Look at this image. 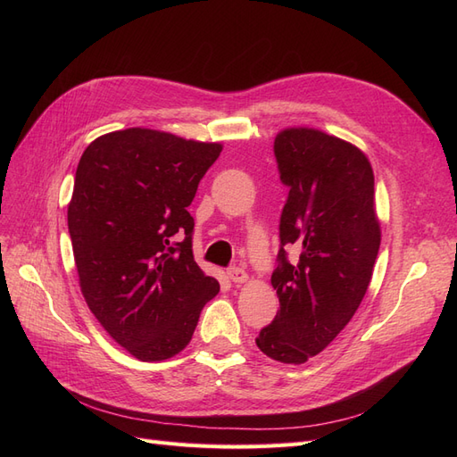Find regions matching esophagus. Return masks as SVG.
<instances>
[{
    "instance_id": "1",
    "label": "esophagus",
    "mask_w": 457,
    "mask_h": 457,
    "mask_svg": "<svg viewBox=\"0 0 457 457\" xmlns=\"http://www.w3.org/2000/svg\"><path fill=\"white\" fill-rule=\"evenodd\" d=\"M227 276L230 278V282H234V284H242V282L247 280V272L240 267H230L227 270Z\"/></svg>"
}]
</instances>
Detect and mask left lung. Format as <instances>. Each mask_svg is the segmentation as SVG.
Instances as JSON below:
<instances>
[{"label": "left lung", "mask_w": 457, "mask_h": 457, "mask_svg": "<svg viewBox=\"0 0 457 457\" xmlns=\"http://www.w3.org/2000/svg\"><path fill=\"white\" fill-rule=\"evenodd\" d=\"M274 156L289 187L270 278L280 309L255 343L272 361L303 364L361 307L381 227L371 165L358 146L314 128H287L276 135ZM286 249L298 257L287 262Z\"/></svg>", "instance_id": "left-lung-1"}]
</instances>
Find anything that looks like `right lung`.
Here are the masks:
<instances>
[{
	"label": "right lung",
	"mask_w": 457,
	"mask_h": 457,
	"mask_svg": "<svg viewBox=\"0 0 457 457\" xmlns=\"http://www.w3.org/2000/svg\"><path fill=\"white\" fill-rule=\"evenodd\" d=\"M223 145L129 128L96 137L68 204L81 294L118 345L143 362L181 353L219 294L192 255L187 207Z\"/></svg>",
	"instance_id": "1"
}]
</instances>
